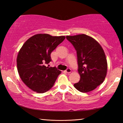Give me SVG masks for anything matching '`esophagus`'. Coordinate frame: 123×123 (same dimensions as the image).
Instances as JSON below:
<instances>
[{
    "label": "esophagus",
    "mask_w": 123,
    "mask_h": 123,
    "mask_svg": "<svg viewBox=\"0 0 123 123\" xmlns=\"http://www.w3.org/2000/svg\"><path fill=\"white\" fill-rule=\"evenodd\" d=\"M71 72H72V70L70 69V68H67V69L66 70V72L67 73H71Z\"/></svg>",
    "instance_id": "esophagus-1"
}]
</instances>
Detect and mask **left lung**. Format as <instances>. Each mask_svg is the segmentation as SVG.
Here are the masks:
<instances>
[{
    "label": "left lung",
    "instance_id": "obj_1",
    "mask_svg": "<svg viewBox=\"0 0 123 123\" xmlns=\"http://www.w3.org/2000/svg\"><path fill=\"white\" fill-rule=\"evenodd\" d=\"M75 49L79 82L74 85L81 92L92 91L104 82L107 71V62L103 48L93 37L85 34L67 36Z\"/></svg>",
    "mask_w": 123,
    "mask_h": 123
}]
</instances>
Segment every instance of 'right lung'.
I'll list each match as a JSON object with an SVG mask.
<instances>
[{"instance_id": "1", "label": "right lung", "mask_w": 123, "mask_h": 123, "mask_svg": "<svg viewBox=\"0 0 123 123\" xmlns=\"http://www.w3.org/2000/svg\"><path fill=\"white\" fill-rule=\"evenodd\" d=\"M66 37L46 34L35 35L24 43L18 52L17 66L19 76L33 91L43 93L53 86L61 72L47 65L51 61V52Z\"/></svg>"}]
</instances>
